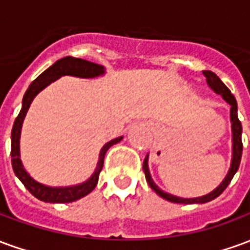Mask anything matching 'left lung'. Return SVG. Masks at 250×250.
I'll use <instances>...</instances> for the list:
<instances>
[{"instance_id":"8db88e82","label":"left lung","mask_w":250,"mask_h":250,"mask_svg":"<svg viewBox=\"0 0 250 250\" xmlns=\"http://www.w3.org/2000/svg\"><path fill=\"white\" fill-rule=\"evenodd\" d=\"M206 77V83L210 87L211 91H214L217 95H221L226 103L230 104V123H231V162L230 167L228 170V174L225 175V178L222 179L217 188L210 191L209 194L206 195H202V197H194V198H182V197H177V195H173V194L166 193L163 191L162 188H159L154 179H152L151 174H150V170H148V154L145 158V162H143V171H145V175H146V181L150 185V188L155 191V193L162 197L163 199L166 201H170V202H174V204H206L209 201H213L214 198H217L226 188L228 185L230 184V181L234 177V174L237 173L238 170V166H240V162H241V155H242V141H241V134H242V125L241 122L238 120V115H237V102L236 98L231 95V92L229 91V88L226 87L224 83L221 82L220 77L215 75L214 72L211 71H204L202 72Z\"/></svg>"}]
</instances>
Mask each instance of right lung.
I'll use <instances>...</instances> for the list:
<instances>
[{
	"instance_id": "add662e5",
	"label": "right lung",
	"mask_w": 250,
	"mask_h": 250,
	"mask_svg": "<svg viewBox=\"0 0 250 250\" xmlns=\"http://www.w3.org/2000/svg\"><path fill=\"white\" fill-rule=\"evenodd\" d=\"M105 73V68L103 65H99L95 62H87L83 59H76V57L66 56L62 57L60 60H57L55 64H52L48 69L41 73L40 76L36 79L35 82H32L29 88L26 89L24 98H22V107L20 111L19 116L14 120L13 128H12V166H13L14 174L17 175V178L22 182L25 188H28L30 194H33L36 198L44 201V202H51V204H68L73 202L77 199L85 197L87 194L92 191L95 186L98 185L99 174L103 168L104 157L105 152L108 151L111 146H114L116 143H119L123 136L115 138L112 141L107 142L99 154V161L96 165V168L92 173V175L84 181L82 184L72 185V186H46L40 182H37L36 179L30 177V174L25 170L22 161H21V154H20V138H21V128L24 123L26 112L29 109L30 104L33 102V99L39 93L46 88L51 83L56 82L57 79L62 76H75L80 79H96V77L103 76Z\"/></svg>"
}]
</instances>
